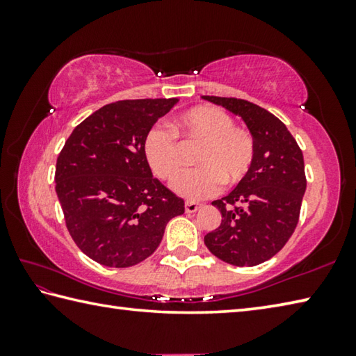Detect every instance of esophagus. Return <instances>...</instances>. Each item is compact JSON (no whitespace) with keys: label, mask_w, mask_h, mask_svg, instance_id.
<instances>
[{"label":"esophagus","mask_w":356,"mask_h":356,"mask_svg":"<svg viewBox=\"0 0 356 356\" xmlns=\"http://www.w3.org/2000/svg\"><path fill=\"white\" fill-rule=\"evenodd\" d=\"M201 207V204H197V202H195V201H186L185 202V212L186 213H193V212H196L197 209Z\"/></svg>","instance_id":"obj_1"}]
</instances>
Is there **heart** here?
Here are the masks:
<instances>
[{
	"label": "heart",
	"mask_w": 356,
	"mask_h": 356,
	"mask_svg": "<svg viewBox=\"0 0 356 356\" xmlns=\"http://www.w3.org/2000/svg\"><path fill=\"white\" fill-rule=\"evenodd\" d=\"M174 134L160 125L144 136L143 150L150 170L163 180H174L184 170V147L201 146L196 154L200 168L180 176L174 190L186 200H201L220 188L221 182L236 185L248 174L254 160V140L250 131L234 127V119L215 106H196L171 122Z\"/></svg>",
	"instance_id": "obj_1"
}]
</instances>
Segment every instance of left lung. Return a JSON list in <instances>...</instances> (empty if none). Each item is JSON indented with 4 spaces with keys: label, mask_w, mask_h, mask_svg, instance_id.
<instances>
[{
    "label": "left lung",
    "mask_w": 356,
    "mask_h": 356,
    "mask_svg": "<svg viewBox=\"0 0 356 356\" xmlns=\"http://www.w3.org/2000/svg\"><path fill=\"white\" fill-rule=\"evenodd\" d=\"M242 118L254 140V160L236 188L212 204L221 225L204 243L221 261L252 267L273 257L295 231L306 190L303 154L291 131L264 108L242 99L202 95Z\"/></svg>",
    "instance_id": "obj_1"
}]
</instances>
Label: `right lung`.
<instances>
[{"label": "right lung", "mask_w": 356, "mask_h": 356, "mask_svg": "<svg viewBox=\"0 0 356 356\" xmlns=\"http://www.w3.org/2000/svg\"><path fill=\"white\" fill-rule=\"evenodd\" d=\"M179 99L120 100L76 125L56 161V195L84 254L125 268L159 248L184 200L154 177L144 156L147 131Z\"/></svg>", "instance_id": "obj_1"}]
</instances>
